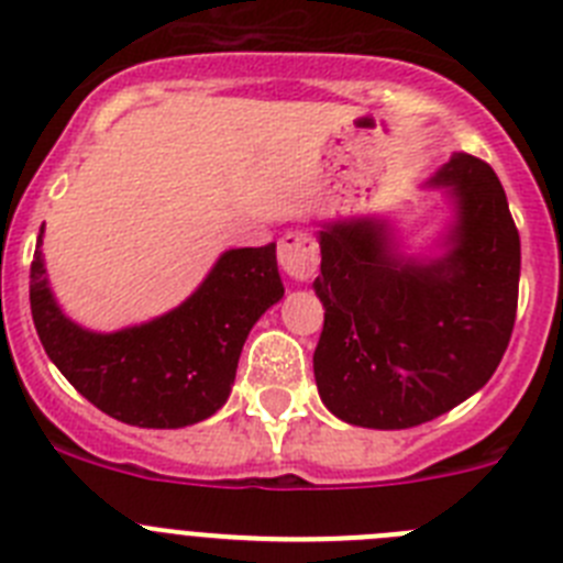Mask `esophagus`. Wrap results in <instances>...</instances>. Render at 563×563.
<instances>
[{"instance_id": "1", "label": "esophagus", "mask_w": 563, "mask_h": 563, "mask_svg": "<svg viewBox=\"0 0 563 563\" xmlns=\"http://www.w3.org/2000/svg\"><path fill=\"white\" fill-rule=\"evenodd\" d=\"M278 265L296 282H307L318 273V247L305 231H287L278 239Z\"/></svg>"}]
</instances>
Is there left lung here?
I'll return each instance as SVG.
<instances>
[{"instance_id": "1", "label": "left lung", "mask_w": 563, "mask_h": 563, "mask_svg": "<svg viewBox=\"0 0 563 563\" xmlns=\"http://www.w3.org/2000/svg\"><path fill=\"white\" fill-rule=\"evenodd\" d=\"M429 183L456 200L442 258L400 256L375 220L318 233V395L363 429H411L460 406L490 380L516 324L521 242L499 177L456 152Z\"/></svg>"}]
</instances>
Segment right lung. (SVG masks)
I'll use <instances>...</instances> for the list:
<instances>
[{
	"label": "right lung",
	"mask_w": 563,
	"mask_h": 563,
	"mask_svg": "<svg viewBox=\"0 0 563 563\" xmlns=\"http://www.w3.org/2000/svg\"><path fill=\"white\" fill-rule=\"evenodd\" d=\"M282 296L276 242L239 247L180 307L103 335L64 316L38 247L30 265V312L49 361L103 415L141 429H183L220 411L247 332Z\"/></svg>",
	"instance_id": "right-lung-1"
}]
</instances>
